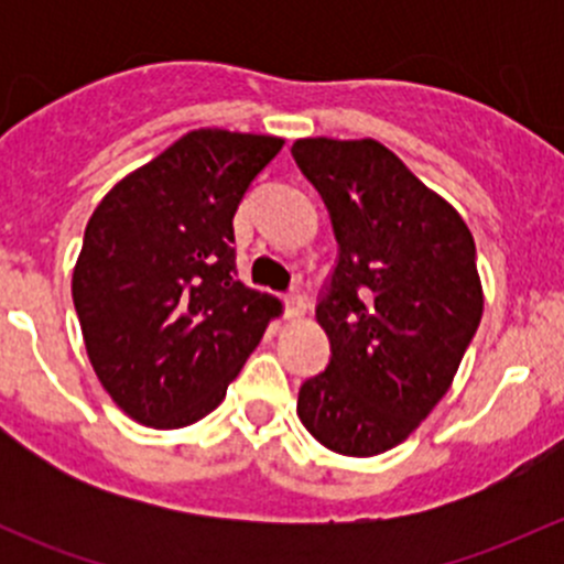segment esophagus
Returning a JSON list of instances; mask_svg holds the SVG:
<instances>
[{"label":"esophagus","instance_id":"34e87169","mask_svg":"<svg viewBox=\"0 0 564 564\" xmlns=\"http://www.w3.org/2000/svg\"><path fill=\"white\" fill-rule=\"evenodd\" d=\"M305 314V300L300 292H289L286 294V316L289 318H300Z\"/></svg>","mask_w":564,"mask_h":564}]
</instances>
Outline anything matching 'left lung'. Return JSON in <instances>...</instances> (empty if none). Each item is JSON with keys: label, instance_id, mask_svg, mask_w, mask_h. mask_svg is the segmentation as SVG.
I'll return each mask as SVG.
<instances>
[{"label": "left lung", "instance_id": "left-lung-1", "mask_svg": "<svg viewBox=\"0 0 564 564\" xmlns=\"http://www.w3.org/2000/svg\"><path fill=\"white\" fill-rule=\"evenodd\" d=\"M292 155L322 193L338 264L316 305L329 362L297 414L351 458L401 445L451 390L482 316L464 218L373 139H300Z\"/></svg>", "mask_w": 564, "mask_h": 564}]
</instances>
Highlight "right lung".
I'll list each match as a JSON object with an SVG mask.
<instances>
[{
  "instance_id": "add662e5",
  "label": "right lung",
  "mask_w": 564,
  "mask_h": 564,
  "mask_svg": "<svg viewBox=\"0 0 564 564\" xmlns=\"http://www.w3.org/2000/svg\"><path fill=\"white\" fill-rule=\"evenodd\" d=\"M278 135L191 130L106 193L84 231L73 303L108 395L135 423L213 412L281 303L237 281L235 220Z\"/></svg>"
}]
</instances>
